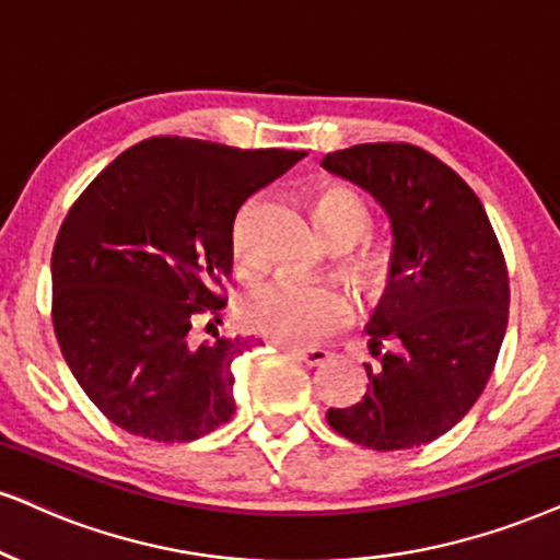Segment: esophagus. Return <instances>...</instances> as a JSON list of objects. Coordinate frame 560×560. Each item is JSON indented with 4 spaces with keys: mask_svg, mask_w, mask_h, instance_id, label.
I'll return each mask as SVG.
<instances>
[{
    "mask_svg": "<svg viewBox=\"0 0 560 560\" xmlns=\"http://www.w3.org/2000/svg\"><path fill=\"white\" fill-rule=\"evenodd\" d=\"M282 350H285L288 355L299 358V361L306 365H322L329 358V350L324 348H295V345H282Z\"/></svg>",
    "mask_w": 560,
    "mask_h": 560,
    "instance_id": "esophagus-1",
    "label": "esophagus"
}]
</instances>
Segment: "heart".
Segmentation results:
<instances>
[{
    "instance_id": "obj_1",
    "label": "heart",
    "mask_w": 560,
    "mask_h": 560,
    "mask_svg": "<svg viewBox=\"0 0 560 560\" xmlns=\"http://www.w3.org/2000/svg\"><path fill=\"white\" fill-rule=\"evenodd\" d=\"M316 220L337 248H348L369 236L374 215L365 199L345 184H324L316 197ZM233 257L244 265L248 244L244 228L233 231ZM345 275L365 299H382L397 278L395 257L382 248H361L345 259ZM353 303L340 285L314 282L293 272H278L252 288L241 301V319L257 332L282 342H316L345 327Z\"/></svg>"
}]
</instances>
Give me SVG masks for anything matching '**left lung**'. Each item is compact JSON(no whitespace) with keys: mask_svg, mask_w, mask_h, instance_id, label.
Masks as SVG:
<instances>
[{"mask_svg":"<svg viewBox=\"0 0 560 560\" xmlns=\"http://www.w3.org/2000/svg\"><path fill=\"white\" fill-rule=\"evenodd\" d=\"M329 174L369 191L392 220L397 278L365 324L376 369L327 423L376 448L423 446L452 431L486 389L509 324V272L491 220L446 163L407 142L324 155Z\"/></svg>","mask_w":560,"mask_h":560,"instance_id":"obj_1","label":"left lung"}]
</instances>
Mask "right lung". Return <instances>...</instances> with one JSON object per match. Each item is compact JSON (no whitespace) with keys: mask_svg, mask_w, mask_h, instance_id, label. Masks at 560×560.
<instances>
[{"mask_svg":"<svg viewBox=\"0 0 560 560\" xmlns=\"http://www.w3.org/2000/svg\"><path fill=\"white\" fill-rule=\"evenodd\" d=\"M303 155L150 137L69 207L51 254L54 332L112 423L182 444L231 420V365L254 342L212 332L197 345L191 327L220 324L238 207Z\"/></svg>","mask_w":560,"mask_h":560,"instance_id":"add662e5","label":"right lung"}]
</instances>
